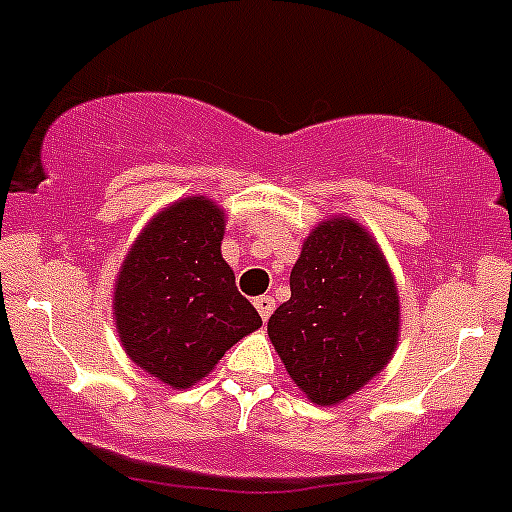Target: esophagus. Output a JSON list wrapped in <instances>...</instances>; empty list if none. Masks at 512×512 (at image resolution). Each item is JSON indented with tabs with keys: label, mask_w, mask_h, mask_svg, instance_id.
I'll list each match as a JSON object with an SVG mask.
<instances>
[{
	"label": "esophagus",
	"mask_w": 512,
	"mask_h": 512,
	"mask_svg": "<svg viewBox=\"0 0 512 512\" xmlns=\"http://www.w3.org/2000/svg\"><path fill=\"white\" fill-rule=\"evenodd\" d=\"M253 307L259 309L261 320H269L271 312H274V297H269V294H264V297H256L253 299Z\"/></svg>",
	"instance_id": "esophagus-1"
}]
</instances>
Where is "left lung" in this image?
I'll use <instances>...</instances> for the list:
<instances>
[{"label":"left lung","mask_w":512,"mask_h":512,"mask_svg":"<svg viewBox=\"0 0 512 512\" xmlns=\"http://www.w3.org/2000/svg\"><path fill=\"white\" fill-rule=\"evenodd\" d=\"M292 297L269 317V340L312 403L335 406L393 358L401 299L365 225L332 215L314 225L289 276Z\"/></svg>","instance_id":"left-lung-1"}]
</instances>
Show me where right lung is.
Returning a JSON list of instances; mask_svg holds the SVG:
<instances>
[{
  "instance_id": "obj_1",
  "label": "right lung",
  "mask_w": 512,
  "mask_h": 512,
  "mask_svg": "<svg viewBox=\"0 0 512 512\" xmlns=\"http://www.w3.org/2000/svg\"><path fill=\"white\" fill-rule=\"evenodd\" d=\"M223 236L218 203L175 200L144 225L116 274L114 325L126 355L177 391L208 378L225 350L261 327L220 253Z\"/></svg>"
}]
</instances>
